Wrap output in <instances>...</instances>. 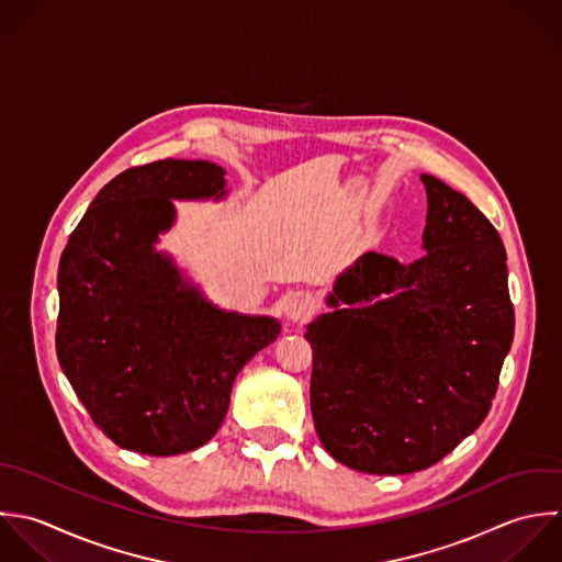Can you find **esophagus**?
Returning <instances> with one entry per match:
<instances>
[{
    "label": "esophagus",
    "instance_id": "obj_1",
    "mask_svg": "<svg viewBox=\"0 0 562 562\" xmlns=\"http://www.w3.org/2000/svg\"><path fill=\"white\" fill-rule=\"evenodd\" d=\"M315 313V300L308 291H295L286 297V315L293 322H306Z\"/></svg>",
    "mask_w": 562,
    "mask_h": 562
}]
</instances>
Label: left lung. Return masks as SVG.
<instances>
[{
  "label": "left lung",
  "instance_id": "left-lung-1",
  "mask_svg": "<svg viewBox=\"0 0 562 562\" xmlns=\"http://www.w3.org/2000/svg\"><path fill=\"white\" fill-rule=\"evenodd\" d=\"M420 179L427 251L409 265L361 256L328 297L335 311L306 326L317 436L337 462L370 475L425 471L471 436L515 337L502 236L462 192ZM381 292L393 297L376 301Z\"/></svg>",
  "mask_w": 562,
  "mask_h": 562
}]
</instances>
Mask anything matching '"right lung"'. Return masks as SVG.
Listing matches in <instances>:
<instances>
[{"instance_id": "1", "label": "right lung", "mask_w": 562, "mask_h": 562, "mask_svg": "<svg viewBox=\"0 0 562 562\" xmlns=\"http://www.w3.org/2000/svg\"><path fill=\"white\" fill-rule=\"evenodd\" d=\"M223 168L161 159L111 179L58 262L56 355L93 425L142 456H179L221 427L236 374L280 324L207 304L155 251L172 199L223 196Z\"/></svg>"}]
</instances>
